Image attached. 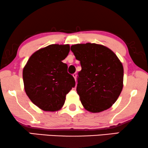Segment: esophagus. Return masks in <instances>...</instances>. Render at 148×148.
<instances>
[{
  "mask_svg": "<svg viewBox=\"0 0 148 148\" xmlns=\"http://www.w3.org/2000/svg\"><path fill=\"white\" fill-rule=\"evenodd\" d=\"M73 76L75 80H76L77 79V74L76 73H73Z\"/></svg>",
  "mask_w": 148,
  "mask_h": 148,
  "instance_id": "34e87169",
  "label": "esophagus"
}]
</instances>
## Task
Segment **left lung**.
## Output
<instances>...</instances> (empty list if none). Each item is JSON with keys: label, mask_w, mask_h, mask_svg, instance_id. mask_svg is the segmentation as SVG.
<instances>
[{"label": "left lung", "mask_w": 148, "mask_h": 148, "mask_svg": "<svg viewBox=\"0 0 148 148\" xmlns=\"http://www.w3.org/2000/svg\"><path fill=\"white\" fill-rule=\"evenodd\" d=\"M71 50L82 66L76 90L82 105L92 112L107 110L123 90L122 63L112 50L100 44H75Z\"/></svg>", "instance_id": "8db88e82"}]
</instances>
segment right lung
I'll use <instances>...</instances> for the list:
<instances>
[{
    "label": "right lung",
    "mask_w": 148,
    "mask_h": 148,
    "mask_svg": "<svg viewBox=\"0 0 148 148\" xmlns=\"http://www.w3.org/2000/svg\"><path fill=\"white\" fill-rule=\"evenodd\" d=\"M69 50L68 44L49 45L34 52L23 68L26 94L42 110L53 112L61 108L66 95L75 86L67 64L62 62Z\"/></svg>",
    "instance_id": "1"
}]
</instances>
